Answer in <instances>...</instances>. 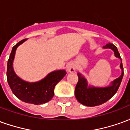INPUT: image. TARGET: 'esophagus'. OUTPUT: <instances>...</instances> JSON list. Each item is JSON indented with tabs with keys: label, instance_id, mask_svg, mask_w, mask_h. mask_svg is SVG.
Masks as SVG:
<instances>
[{
	"label": "esophagus",
	"instance_id": "esophagus-1",
	"mask_svg": "<svg viewBox=\"0 0 130 130\" xmlns=\"http://www.w3.org/2000/svg\"><path fill=\"white\" fill-rule=\"evenodd\" d=\"M67 69L69 72H74L75 70H76V68L74 67V65L72 63H69L67 65Z\"/></svg>",
	"mask_w": 130,
	"mask_h": 130
}]
</instances>
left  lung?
I'll use <instances>...</instances> for the list:
<instances>
[{
	"label": "left lung",
	"mask_w": 130,
	"mask_h": 130,
	"mask_svg": "<svg viewBox=\"0 0 130 130\" xmlns=\"http://www.w3.org/2000/svg\"><path fill=\"white\" fill-rule=\"evenodd\" d=\"M104 48H111L114 51L115 56L120 58L121 60L120 68L122 70V74L118 78L116 79L111 83V85L107 87L98 88L88 86L87 80L82 74L77 73L79 81L75 88V97L79 102L88 106H95L100 105L110 100L117 92L120 83L123 79V67L120 55L118 51L117 47L111 43H108L104 46Z\"/></svg>",
	"instance_id": "left-lung-1"
}]
</instances>
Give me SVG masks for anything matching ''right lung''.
I'll list each match as a JSON object with an SVG mask.
<instances>
[{
    "instance_id": "right-lung-1",
    "label": "right lung",
    "mask_w": 130,
    "mask_h": 130,
    "mask_svg": "<svg viewBox=\"0 0 130 130\" xmlns=\"http://www.w3.org/2000/svg\"><path fill=\"white\" fill-rule=\"evenodd\" d=\"M26 40H21L13 46L7 61V80L12 93L19 100L26 103L42 104L53 98L54 88L67 72L64 70L54 71L42 80L32 83L25 82L19 78L13 69V60L17 47Z\"/></svg>"
}]
</instances>
